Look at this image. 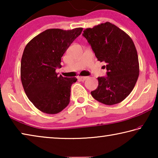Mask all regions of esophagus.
I'll use <instances>...</instances> for the list:
<instances>
[{"mask_svg": "<svg viewBox=\"0 0 158 158\" xmlns=\"http://www.w3.org/2000/svg\"><path fill=\"white\" fill-rule=\"evenodd\" d=\"M77 78H78V79L80 80V81H85V79H87V77H77Z\"/></svg>", "mask_w": 158, "mask_h": 158, "instance_id": "1", "label": "esophagus"}]
</instances>
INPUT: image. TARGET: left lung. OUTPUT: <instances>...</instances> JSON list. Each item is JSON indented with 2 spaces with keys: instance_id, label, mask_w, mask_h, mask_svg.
Returning <instances> with one entry per match:
<instances>
[{
  "instance_id": "obj_1",
  "label": "left lung",
  "mask_w": 158,
  "mask_h": 158,
  "mask_svg": "<svg viewBox=\"0 0 158 158\" xmlns=\"http://www.w3.org/2000/svg\"><path fill=\"white\" fill-rule=\"evenodd\" d=\"M83 35L92 47L98 60L105 61V77H98V86L90 92L96 100L113 105L132 92L139 74L137 52L131 37L121 28L105 22L85 28Z\"/></svg>"
}]
</instances>
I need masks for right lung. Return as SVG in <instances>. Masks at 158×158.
<instances>
[{"label": "right lung", "instance_id": "1", "mask_svg": "<svg viewBox=\"0 0 158 158\" xmlns=\"http://www.w3.org/2000/svg\"><path fill=\"white\" fill-rule=\"evenodd\" d=\"M82 28L72 30L47 29L26 44L21 61V80L33 105L48 114H56L69 103L70 89L76 77L58 76L61 58Z\"/></svg>", "mask_w": 158, "mask_h": 158}]
</instances>
